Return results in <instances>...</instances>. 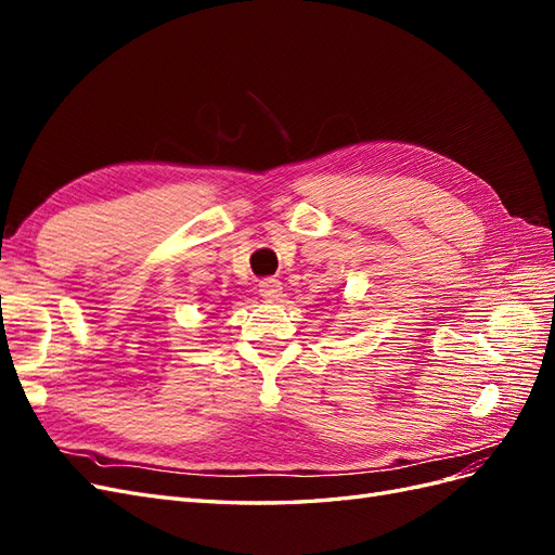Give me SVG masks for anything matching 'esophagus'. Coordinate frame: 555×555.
Here are the masks:
<instances>
[{"label":"esophagus","mask_w":555,"mask_h":555,"mask_svg":"<svg viewBox=\"0 0 555 555\" xmlns=\"http://www.w3.org/2000/svg\"><path fill=\"white\" fill-rule=\"evenodd\" d=\"M259 294L268 300H278L282 296V282L275 278H266L259 282Z\"/></svg>","instance_id":"1"}]
</instances>
